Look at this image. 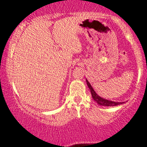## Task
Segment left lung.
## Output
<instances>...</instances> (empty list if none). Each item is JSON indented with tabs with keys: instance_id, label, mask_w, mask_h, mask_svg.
I'll use <instances>...</instances> for the list:
<instances>
[{
	"instance_id": "left-lung-1",
	"label": "left lung",
	"mask_w": 147,
	"mask_h": 147,
	"mask_svg": "<svg viewBox=\"0 0 147 147\" xmlns=\"http://www.w3.org/2000/svg\"><path fill=\"white\" fill-rule=\"evenodd\" d=\"M86 84H87L88 88L90 90V93H91L92 97H93V99H94V101H96L99 105L102 106H118V105H120L123 104L124 102H115V101H110L108 100V99H104L102 97H101L100 96H99L97 93H95V90H93V87L91 86V85L89 83V82L86 79Z\"/></svg>"
}]
</instances>
